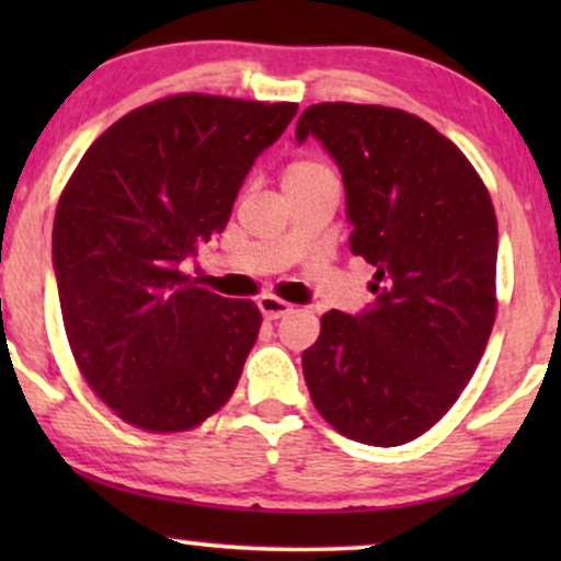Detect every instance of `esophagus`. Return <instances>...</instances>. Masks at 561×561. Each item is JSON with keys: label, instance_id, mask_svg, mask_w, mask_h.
Masks as SVG:
<instances>
[{"label": "esophagus", "instance_id": "34e87169", "mask_svg": "<svg viewBox=\"0 0 561 561\" xmlns=\"http://www.w3.org/2000/svg\"><path fill=\"white\" fill-rule=\"evenodd\" d=\"M259 308H261L263 319H268V321L287 317V313L293 311V306H289L287 300L276 298V295H261V298H259Z\"/></svg>", "mask_w": 561, "mask_h": 561}]
</instances>
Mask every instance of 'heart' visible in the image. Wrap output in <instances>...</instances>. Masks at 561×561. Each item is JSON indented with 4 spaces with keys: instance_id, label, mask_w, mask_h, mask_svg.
I'll return each instance as SVG.
<instances>
[{
    "instance_id": "obj_1",
    "label": "heart",
    "mask_w": 561,
    "mask_h": 561,
    "mask_svg": "<svg viewBox=\"0 0 561 561\" xmlns=\"http://www.w3.org/2000/svg\"><path fill=\"white\" fill-rule=\"evenodd\" d=\"M324 176H332L330 165L321 163L317 158H298L285 165V171H282V184H285L287 190V186L317 182V179H324Z\"/></svg>"
}]
</instances>
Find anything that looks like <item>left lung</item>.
I'll list each match as a JSON object with an SVG mask.
<instances>
[{
	"instance_id": "8db88e82",
	"label": "left lung",
	"mask_w": 561,
	"mask_h": 561,
	"mask_svg": "<svg viewBox=\"0 0 561 561\" xmlns=\"http://www.w3.org/2000/svg\"><path fill=\"white\" fill-rule=\"evenodd\" d=\"M343 171L351 253L375 266V308L330 311L302 353L317 411L366 446L427 433L472 379L495 308L499 224L480 173L420 115L321 102L298 121Z\"/></svg>"
}]
</instances>
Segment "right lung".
I'll return each mask as SVG.
<instances>
[{
	"label": "right lung",
	"instance_id": "obj_1",
	"mask_svg": "<svg viewBox=\"0 0 561 561\" xmlns=\"http://www.w3.org/2000/svg\"><path fill=\"white\" fill-rule=\"evenodd\" d=\"M295 102L171 94L92 141L57 199L53 259L76 366L145 433H186L240 382L261 330L253 300L199 287L182 263L221 234L255 158Z\"/></svg>",
	"mask_w": 561,
	"mask_h": 561
}]
</instances>
